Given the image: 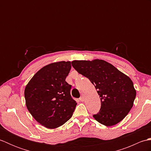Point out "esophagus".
<instances>
[{"label": "esophagus", "mask_w": 151, "mask_h": 151, "mask_svg": "<svg viewBox=\"0 0 151 151\" xmlns=\"http://www.w3.org/2000/svg\"><path fill=\"white\" fill-rule=\"evenodd\" d=\"M80 101H82V102H83V101H84V96H81V97H80Z\"/></svg>", "instance_id": "1"}]
</instances>
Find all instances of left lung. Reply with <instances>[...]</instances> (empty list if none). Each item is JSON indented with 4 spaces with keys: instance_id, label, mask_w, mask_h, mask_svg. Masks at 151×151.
I'll return each instance as SVG.
<instances>
[{
    "instance_id": "1",
    "label": "left lung",
    "mask_w": 151,
    "mask_h": 151,
    "mask_svg": "<svg viewBox=\"0 0 151 151\" xmlns=\"http://www.w3.org/2000/svg\"><path fill=\"white\" fill-rule=\"evenodd\" d=\"M72 66L94 85L101 106L93 117L107 127L119 123L133 106L136 91L129 76L102 60H75Z\"/></svg>"
}]
</instances>
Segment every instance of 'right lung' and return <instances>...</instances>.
Wrapping results in <instances>:
<instances>
[{
	"label": "right lung",
	"mask_w": 151,
	"mask_h": 151,
	"mask_svg": "<svg viewBox=\"0 0 151 151\" xmlns=\"http://www.w3.org/2000/svg\"><path fill=\"white\" fill-rule=\"evenodd\" d=\"M70 68V62L49 64L38 70L25 88L28 111L48 129H56L66 123L77 104L70 93L71 85L65 81Z\"/></svg>",
	"instance_id": "add662e5"
}]
</instances>
